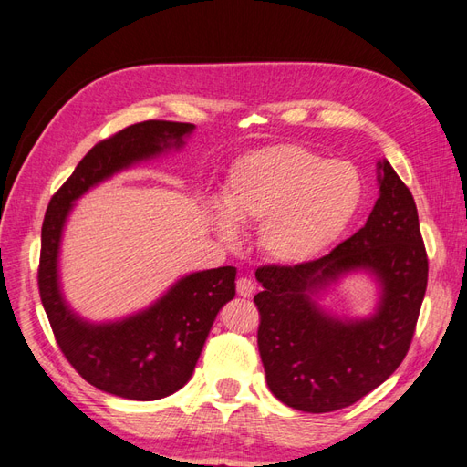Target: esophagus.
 Masks as SVG:
<instances>
[{
    "mask_svg": "<svg viewBox=\"0 0 467 467\" xmlns=\"http://www.w3.org/2000/svg\"><path fill=\"white\" fill-rule=\"evenodd\" d=\"M236 294L241 297H250L254 294V282L248 278H238L236 280Z\"/></svg>",
    "mask_w": 467,
    "mask_h": 467,
    "instance_id": "obj_1",
    "label": "esophagus"
}]
</instances>
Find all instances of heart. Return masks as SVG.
<instances>
[{"mask_svg":"<svg viewBox=\"0 0 467 467\" xmlns=\"http://www.w3.org/2000/svg\"><path fill=\"white\" fill-rule=\"evenodd\" d=\"M363 182L355 165L300 143H274L238 158L213 221L224 243L260 226L258 248L278 265H300L337 243L357 217Z\"/></svg>","mask_w":467,"mask_h":467,"instance_id":"obj_1","label":"heart"}]
</instances>
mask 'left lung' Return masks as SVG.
<instances>
[{"label":"left lung","mask_w":467,"mask_h":467,"mask_svg":"<svg viewBox=\"0 0 467 467\" xmlns=\"http://www.w3.org/2000/svg\"><path fill=\"white\" fill-rule=\"evenodd\" d=\"M379 199L363 229L317 260L260 266L254 296L258 351L268 389L302 412H333L382 385L409 353L428 284V256L414 197L379 161ZM368 269L381 284L378 312L339 320L315 302L343 273Z\"/></svg>","instance_id":"1"}]
</instances>
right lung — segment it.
Here are the masks:
<instances>
[{
  "label": "right lung",
  "mask_w": 467,
  "mask_h": 467,
  "mask_svg": "<svg viewBox=\"0 0 467 467\" xmlns=\"http://www.w3.org/2000/svg\"><path fill=\"white\" fill-rule=\"evenodd\" d=\"M193 124L148 119L99 141L53 195L41 229L39 294L57 345L77 373L104 392L130 400L170 397L191 379L219 309L234 297V266L193 272L158 302L110 324H88L58 285V246L73 202L104 179L171 148Z\"/></svg>",
  "instance_id": "add662e5"
}]
</instances>
